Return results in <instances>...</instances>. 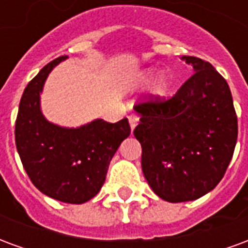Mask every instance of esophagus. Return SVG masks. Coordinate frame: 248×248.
<instances>
[{
    "label": "esophagus",
    "instance_id": "34e87169",
    "mask_svg": "<svg viewBox=\"0 0 248 248\" xmlns=\"http://www.w3.org/2000/svg\"><path fill=\"white\" fill-rule=\"evenodd\" d=\"M129 124H130V127H131V130L135 129V126L138 124V122H140V117H138V114L135 113H131L129 114Z\"/></svg>",
    "mask_w": 248,
    "mask_h": 248
}]
</instances>
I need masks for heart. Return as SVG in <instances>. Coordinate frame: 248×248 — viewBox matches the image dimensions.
Here are the masks:
<instances>
[{"instance_id": "heart-1", "label": "heart", "mask_w": 248, "mask_h": 248, "mask_svg": "<svg viewBox=\"0 0 248 248\" xmlns=\"http://www.w3.org/2000/svg\"><path fill=\"white\" fill-rule=\"evenodd\" d=\"M154 74V70L153 69H149V70L143 71L142 74L138 78V82H147L150 79L151 77ZM172 87V77L169 74V73H161L159 76L156 77L155 81H154V85H153V92L155 93L156 95L159 97H165L167 95Z\"/></svg>"}]
</instances>
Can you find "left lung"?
<instances>
[{"mask_svg": "<svg viewBox=\"0 0 248 248\" xmlns=\"http://www.w3.org/2000/svg\"><path fill=\"white\" fill-rule=\"evenodd\" d=\"M192 74L171 98L150 95L135 105L142 171L167 202L195 201L215 188L238 138L232 95L223 77L201 58L183 56Z\"/></svg>", "mask_w": 248, "mask_h": 248, "instance_id": "obj_1", "label": "left lung"}]
</instances>
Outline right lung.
Masks as SVG:
<instances>
[{"label": "right lung", "instance_id": "right-lung-1", "mask_svg": "<svg viewBox=\"0 0 248 248\" xmlns=\"http://www.w3.org/2000/svg\"><path fill=\"white\" fill-rule=\"evenodd\" d=\"M66 56L44 66L25 89L16 121V146L26 174L41 192L71 204L95 197L121 142L130 135L127 118L95 119L77 129L61 127L41 113L46 78Z\"/></svg>", "mask_w": 248, "mask_h": 248}]
</instances>
